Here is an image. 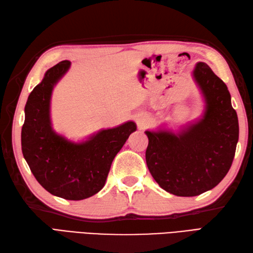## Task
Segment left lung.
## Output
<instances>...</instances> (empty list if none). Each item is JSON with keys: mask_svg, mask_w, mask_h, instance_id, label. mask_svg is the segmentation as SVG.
<instances>
[{"mask_svg": "<svg viewBox=\"0 0 253 253\" xmlns=\"http://www.w3.org/2000/svg\"><path fill=\"white\" fill-rule=\"evenodd\" d=\"M193 78L205 98L202 118L179 133L146 131V162L159 186L177 196H196L211 190L231 169L239 126L226 84L204 62Z\"/></svg>", "mask_w": 253, "mask_h": 253, "instance_id": "8db88e82", "label": "left lung"}]
</instances>
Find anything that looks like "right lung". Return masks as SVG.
Instances as JSON below:
<instances>
[{
    "mask_svg": "<svg viewBox=\"0 0 253 253\" xmlns=\"http://www.w3.org/2000/svg\"><path fill=\"white\" fill-rule=\"evenodd\" d=\"M71 66L70 61L49 69L31 92L21 130L23 157L41 186L52 195L80 201L105 184L110 165L136 125L127 121L101 130L82 143H73L53 131L50 100L53 87Z\"/></svg>",
    "mask_w": 253,
    "mask_h": 253,
    "instance_id": "obj_1",
    "label": "right lung"
}]
</instances>
